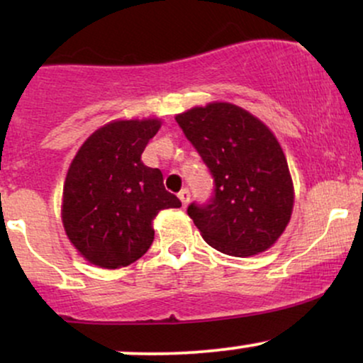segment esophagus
I'll use <instances>...</instances> for the list:
<instances>
[{"instance_id":"esophagus-1","label":"esophagus","mask_w":363,"mask_h":363,"mask_svg":"<svg viewBox=\"0 0 363 363\" xmlns=\"http://www.w3.org/2000/svg\"><path fill=\"white\" fill-rule=\"evenodd\" d=\"M177 196H179V199H181L182 206H186L187 203H189V196H191V194H189V189H186V187H184V189H182L181 193H179Z\"/></svg>"}]
</instances>
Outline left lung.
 Wrapping results in <instances>:
<instances>
[{"label":"left lung","instance_id":"left-lung-1","mask_svg":"<svg viewBox=\"0 0 363 363\" xmlns=\"http://www.w3.org/2000/svg\"><path fill=\"white\" fill-rule=\"evenodd\" d=\"M176 121L213 176V198L187 206L203 239L228 256L268 251L294 210L289 164L272 129L228 102L193 107Z\"/></svg>","mask_w":363,"mask_h":363}]
</instances>
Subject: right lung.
<instances>
[{
	"instance_id": "obj_1",
	"label": "right lung",
	"mask_w": 363,
	"mask_h": 363,
	"mask_svg": "<svg viewBox=\"0 0 363 363\" xmlns=\"http://www.w3.org/2000/svg\"><path fill=\"white\" fill-rule=\"evenodd\" d=\"M160 119H119L91 133L74 155L61 218L69 242L86 261L118 269L140 259L153 242V218L181 201L164 187L158 169L141 153Z\"/></svg>"
}]
</instances>
